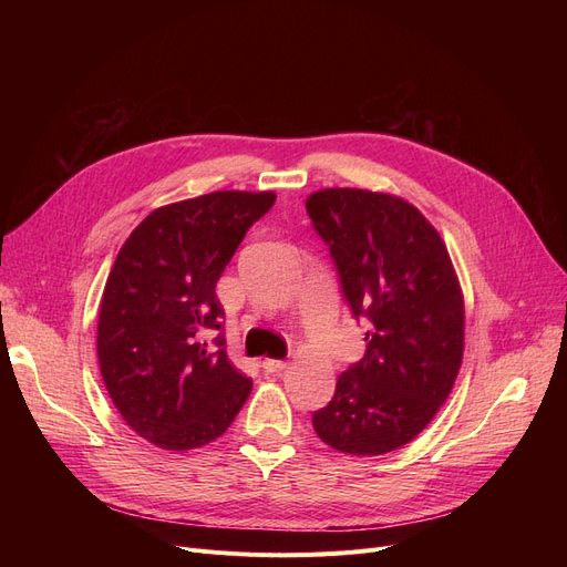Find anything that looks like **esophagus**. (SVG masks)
I'll list each match as a JSON object with an SVG mask.
<instances>
[{
	"label": "esophagus",
	"instance_id": "esophagus-1",
	"mask_svg": "<svg viewBox=\"0 0 567 567\" xmlns=\"http://www.w3.org/2000/svg\"><path fill=\"white\" fill-rule=\"evenodd\" d=\"M285 368H287V363H285V361H278V359H264V361H261V370H264L266 374H280Z\"/></svg>",
	"mask_w": 567,
	"mask_h": 567
}]
</instances>
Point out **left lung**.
I'll return each instance as SVG.
<instances>
[{
  "label": "left lung",
  "mask_w": 567,
  "mask_h": 567,
  "mask_svg": "<svg viewBox=\"0 0 567 567\" xmlns=\"http://www.w3.org/2000/svg\"><path fill=\"white\" fill-rule=\"evenodd\" d=\"M306 212L329 246L365 353L312 413L317 436L349 455H383L419 436L462 365L464 301L436 229L409 202L355 188L312 193Z\"/></svg>",
  "instance_id": "1"
}]
</instances>
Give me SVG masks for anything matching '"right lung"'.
<instances>
[{"instance_id": "obj_1", "label": "right lung", "mask_w": 567, "mask_h": 567, "mask_svg": "<svg viewBox=\"0 0 567 567\" xmlns=\"http://www.w3.org/2000/svg\"><path fill=\"white\" fill-rule=\"evenodd\" d=\"M274 193L218 190L148 214L105 282L99 365L122 419L165 451L218 439L252 381L227 359L216 282Z\"/></svg>"}]
</instances>
